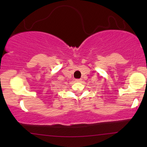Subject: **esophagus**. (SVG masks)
Returning <instances> with one entry per match:
<instances>
[{
	"instance_id": "obj_1",
	"label": "esophagus",
	"mask_w": 147,
	"mask_h": 147,
	"mask_svg": "<svg viewBox=\"0 0 147 147\" xmlns=\"http://www.w3.org/2000/svg\"><path fill=\"white\" fill-rule=\"evenodd\" d=\"M75 81L76 82H82V79H76Z\"/></svg>"
}]
</instances>
